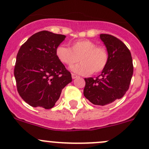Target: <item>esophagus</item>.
<instances>
[{
	"instance_id": "esophagus-1",
	"label": "esophagus",
	"mask_w": 149,
	"mask_h": 149,
	"mask_svg": "<svg viewBox=\"0 0 149 149\" xmlns=\"http://www.w3.org/2000/svg\"><path fill=\"white\" fill-rule=\"evenodd\" d=\"M72 78H73V79H75V78H78V76H77V75H76V74H74V73H72Z\"/></svg>"
}]
</instances>
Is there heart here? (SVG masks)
I'll list each match as a JSON object with an SVG mask.
<instances>
[{
    "label": "heart",
    "instance_id": "obj_1",
    "mask_svg": "<svg viewBox=\"0 0 149 149\" xmlns=\"http://www.w3.org/2000/svg\"><path fill=\"white\" fill-rule=\"evenodd\" d=\"M57 58L63 63L71 66L80 60L81 63L71 67V71L80 75L88 76L103 71L107 66L109 55L104 47L88 40H78L71 44V49L58 45L56 49Z\"/></svg>",
    "mask_w": 149,
    "mask_h": 149
}]
</instances>
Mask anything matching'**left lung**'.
<instances>
[{
	"mask_svg": "<svg viewBox=\"0 0 149 149\" xmlns=\"http://www.w3.org/2000/svg\"><path fill=\"white\" fill-rule=\"evenodd\" d=\"M108 52L107 66L95 79L85 78L83 95L95 105H107L124 96L130 87L133 75L130 51L122 41L107 34H100Z\"/></svg>",
	"mask_w": 149,
	"mask_h": 149,
	"instance_id": "1",
	"label": "left lung"
}]
</instances>
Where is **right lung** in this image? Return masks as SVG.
<instances>
[{
    "instance_id": "1",
    "label": "right lung",
    "mask_w": 149,
    "mask_h": 149,
    "mask_svg": "<svg viewBox=\"0 0 149 149\" xmlns=\"http://www.w3.org/2000/svg\"><path fill=\"white\" fill-rule=\"evenodd\" d=\"M65 38V35L41 31L19 48L14 69L17 89L32 107L52 108L63 88L72 81L71 73L56 55V47Z\"/></svg>"
}]
</instances>
